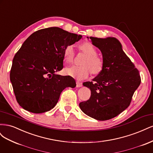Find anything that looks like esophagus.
I'll list each match as a JSON object with an SVG mask.
<instances>
[{
  "label": "esophagus",
  "instance_id": "34e87169",
  "mask_svg": "<svg viewBox=\"0 0 153 153\" xmlns=\"http://www.w3.org/2000/svg\"><path fill=\"white\" fill-rule=\"evenodd\" d=\"M76 87H82V82H80L79 81H76Z\"/></svg>",
  "mask_w": 153,
  "mask_h": 153
}]
</instances>
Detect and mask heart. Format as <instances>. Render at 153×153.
Wrapping results in <instances>:
<instances>
[{
  "mask_svg": "<svg viewBox=\"0 0 153 153\" xmlns=\"http://www.w3.org/2000/svg\"><path fill=\"white\" fill-rule=\"evenodd\" d=\"M80 49L87 54V57L82 62V66H72L65 69L67 75L82 80L87 78L92 73L98 75L103 68V61L97 55L98 51L94 46L89 42H85L80 46ZM75 56V50L73 45H69L64 50V59L66 62H73Z\"/></svg>",
  "mask_w": 153,
  "mask_h": 153,
  "instance_id": "b5f03b06",
  "label": "heart"
}]
</instances>
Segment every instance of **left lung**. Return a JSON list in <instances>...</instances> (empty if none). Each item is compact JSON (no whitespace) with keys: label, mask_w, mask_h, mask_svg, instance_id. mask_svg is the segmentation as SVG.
I'll return each instance as SVG.
<instances>
[{"label":"left lung","mask_w":153,"mask_h":153,"mask_svg":"<svg viewBox=\"0 0 153 153\" xmlns=\"http://www.w3.org/2000/svg\"><path fill=\"white\" fill-rule=\"evenodd\" d=\"M89 38L102 53L103 68L92 79L94 82L83 83V85L91 89V95L87 101L80 103L79 106L88 116L106 121L128 107L134 92L140 84V76L117 39L114 37Z\"/></svg>","instance_id":"left-lung-1"}]
</instances>
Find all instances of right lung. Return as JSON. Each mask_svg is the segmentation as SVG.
<instances>
[{"label": "right lung", "mask_w": 153, "mask_h": 153, "mask_svg": "<svg viewBox=\"0 0 153 153\" xmlns=\"http://www.w3.org/2000/svg\"><path fill=\"white\" fill-rule=\"evenodd\" d=\"M82 36L59 27L36 31L27 38L15 54L10 80L17 102L34 114L52 109L62 91L76 86L70 76L55 73L63 68L64 50Z\"/></svg>", "instance_id": "1"}]
</instances>
